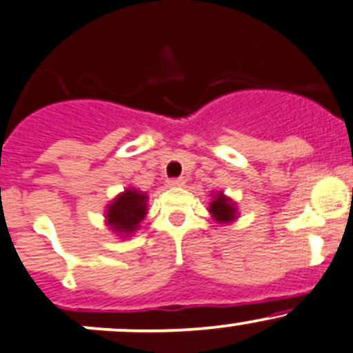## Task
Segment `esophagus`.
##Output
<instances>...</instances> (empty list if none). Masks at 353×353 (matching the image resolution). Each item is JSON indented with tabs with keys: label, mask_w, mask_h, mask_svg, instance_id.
<instances>
[{
	"label": "esophagus",
	"mask_w": 353,
	"mask_h": 353,
	"mask_svg": "<svg viewBox=\"0 0 353 353\" xmlns=\"http://www.w3.org/2000/svg\"><path fill=\"white\" fill-rule=\"evenodd\" d=\"M184 184H185L184 179H169V181H168V188H172V189L183 188Z\"/></svg>",
	"instance_id": "obj_1"
}]
</instances>
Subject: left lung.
<instances>
[{
  "label": "left lung",
  "instance_id": "obj_1",
  "mask_svg": "<svg viewBox=\"0 0 353 353\" xmlns=\"http://www.w3.org/2000/svg\"><path fill=\"white\" fill-rule=\"evenodd\" d=\"M208 211L211 212V218L218 224H231L239 218L236 201L228 197L223 191L212 192V199L209 203Z\"/></svg>",
  "mask_w": 353,
  "mask_h": 353
}]
</instances>
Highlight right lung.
Segmentation results:
<instances>
[{
  "instance_id": "add662e5",
  "label": "right lung",
  "mask_w": 353,
  "mask_h": 353,
  "mask_svg": "<svg viewBox=\"0 0 353 353\" xmlns=\"http://www.w3.org/2000/svg\"><path fill=\"white\" fill-rule=\"evenodd\" d=\"M147 192L134 185L123 189L105 206V224L120 239L130 238L141 228L147 214Z\"/></svg>"
}]
</instances>
